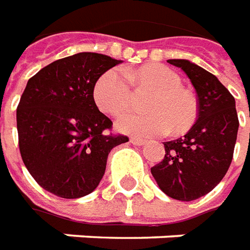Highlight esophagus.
<instances>
[{"label":"esophagus","mask_w":250,"mask_h":250,"mask_svg":"<svg viewBox=\"0 0 250 250\" xmlns=\"http://www.w3.org/2000/svg\"><path fill=\"white\" fill-rule=\"evenodd\" d=\"M130 143H132L133 145H137V146H141V145L145 144V140L134 139V137H132V139H130Z\"/></svg>","instance_id":"1"}]
</instances>
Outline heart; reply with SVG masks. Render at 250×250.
<instances>
[{
	"instance_id": "b5f03b06",
	"label": "heart",
	"mask_w": 250,
	"mask_h": 250,
	"mask_svg": "<svg viewBox=\"0 0 250 250\" xmlns=\"http://www.w3.org/2000/svg\"><path fill=\"white\" fill-rule=\"evenodd\" d=\"M131 82L155 91L146 104L149 113H128L117 121V128L124 133L137 137L162 136L169 130L182 134L194 125L198 105L194 95L183 88L176 72L162 64L144 65L134 71L122 72L110 68L94 84V101L101 110L120 116L126 110L132 100Z\"/></svg>"
}]
</instances>
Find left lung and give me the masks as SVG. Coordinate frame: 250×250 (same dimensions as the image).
Instances as JSON below:
<instances>
[{
    "instance_id": "left-lung-1",
    "label": "left lung",
    "mask_w": 250,
    "mask_h": 250,
    "mask_svg": "<svg viewBox=\"0 0 250 250\" xmlns=\"http://www.w3.org/2000/svg\"><path fill=\"white\" fill-rule=\"evenodd\" d=\"M167 62L190 78L198 95V118L183 137L164 143V159L150 172L164 194L195 201L228 172L240 122L234 97L215 75L186 59Z\"/></svg>"
}]
</instances>
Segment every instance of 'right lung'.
Wrapping results in <instances>:
<instances>
[{"label": "right lung", "instance_id": "add662e5", "mask_svg": "<svg viewBox=\"0 0 250 250\" xmlns=\"http://www.w3.org/2000/svg\"><path fill=\"white\" fill-rule=\"evenodd\" d=\"M120 63L79 52L45 65L26 83L17 106L20 153L32 178L51 194L77 199L93 192L110 150L129 141L106 133L113 122L93 95L97 79Z\"/></svg>", "mask_w": 250, "mask_h": 250}]
</instances>
